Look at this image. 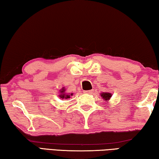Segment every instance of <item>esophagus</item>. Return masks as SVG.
Returning <instances> with one entry per match:
<instances>
[{
    "label": "esophagus",
    "mask_w": 159,
    "mask_h": 159,
    "mask_svg": "<svg viewBox=\"0 0 159 159\" xmlns=\"http://www.w3.org/2000/svg\"><path fill=\"white\" fill-rule=\"evenodd\" d=\"M92 90H85L84 91V93H88V94H91L92 93Z\"/></svg>",
    "instance_id": "obj_1"
}]
</instances>
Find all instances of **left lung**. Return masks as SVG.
I'll return each mask as SVG.
<instances>
[{
  "mask_svg": "<svg viewBox=\"0 0 159 159\" xmlns=\"http://www.w3.org/2000/svg\"><path fill=\"white\" fill-rule=\"evenodd\" d=\"M100 95L102 98V99H104V100L109 101L110 98H111L112 95H111V93H102L100 94Z\"/></svg>",
  "mask_w": 159,
  "mask_h": 159,
  "instance_id": "obj_1",
  "label": "left lung"
}]
</instances>
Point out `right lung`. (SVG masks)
<instances>
[{
	"mask_svg": "<svg viewBox=\"0 0 159 159\" xmlns=\"http://www.w3.org/2000/svg\"><path fill=\"white\" fill-rule=\"evenodd\" d=\"M60 95H59V97H60V98L61 99H62L70 98V96L73 95V93L70 94V95H67V94H66L65 93V89H64V88H61V89L60 90Z\"/></svg>",
	"mask_w": 159,
	"mask_h": 159,
	"instance_id": "right-lung-1",
	"label": "right lung"
}]
</instances>
